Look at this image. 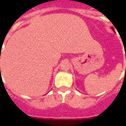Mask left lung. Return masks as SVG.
<instances>
[{
	"label": "left lung",
	"instance_id": "left-lung-1",
	"mask_svg": "<svg viewBox=\"0 0 126 126\" xmlns=\"http://www.w3.org/2000/svg\"><path fill=\"white\" fill-rule=\"evenodd\" d=\"M112 30H113V32H115V31H114V30H113V28H112Z\"/></svg>",
	"mask_w": 126,
	"mask_h": 126
}]
</instances>
